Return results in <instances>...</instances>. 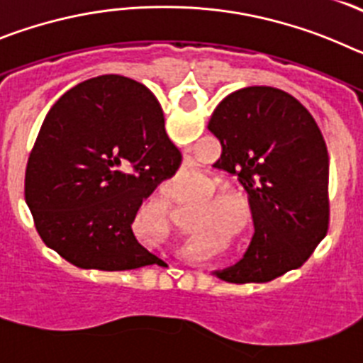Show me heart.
Here are the masks:
<instances>
[{
  "mask_svg": "<svg viewBox=\"0 0 363 363\" xmlns=\"http://www.w3.org/2000/svg\"><path fill=\"white\" fill-rule=\"evenodd\" d=\"M221 182L216 176L201 174L200 184H198V192L200 194H207L203 198V203L214 205L209 213V225L213 229L220 230V233H233L242 221V227L247 225V221L251 220V201L245 192L240 189L233 187H220ZM217 192L213 193L212 191ZM213 193V195L210 192Z\"/></svg>",
  "mask_w": 363,
  "mask_h": 363,
  "instance_id": "b5f03b06",
  "label": "heart"
}]
</instances>
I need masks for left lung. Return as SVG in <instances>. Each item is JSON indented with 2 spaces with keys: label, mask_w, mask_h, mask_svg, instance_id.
<instances>
[{
  "label": "left lung",
  "mask_w": 363,
  "mask_h": 363,
  "mask_svg": "<svg viewBox=\"0 0 363 363\" xmlns=\"http://www.w3.org/2000/svg\"><path fill=\"white\" fill-rule=\"evenodd\" d=\"M207 127L221 143L213 167L238 178L255 221L243 258L213 274L262 284L300 267L329 227V156L311 112L280 89L252 85L221 99Z\"/></svg>",
  "instance_id": "obj_1"
}]
</instances>
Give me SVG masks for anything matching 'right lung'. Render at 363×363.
Instances as JSON below:
<instances>
[{"instance_id":"obj_1","label":"right lung","mask_w":363,"mask_h":363,"mask_svg":"<svg viewBox=\"0 0 363 363\" xmlns=\"http://www.w3.org/2000/svg\"><path fill=\"white\" fill-rule=\"evenodd\" d=\"M179 163L162 107L145 85L118 74L86 79L52 105L28 156L25 196L34 225L76 267L156 264L133 221L143 198Z\"/></svg>"}]
</instances>
